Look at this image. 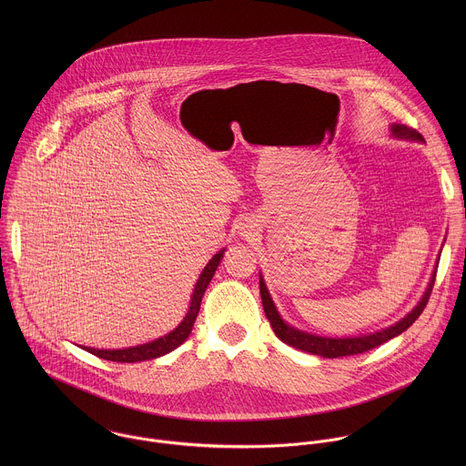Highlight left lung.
<instances>
[{"label":"left lung","instance_id":"obj_1","mask_svg":"<svg viewBox=\"0 0 466 466\" xmlns=\"http://www.w3.org/2000/svg\"><path fill=\"white\" fill-rule=\"evenodd\" d=\"M391 133L395 137L400 139H410V141H423V136L418 133L416 129H410L407 126H401V124H393L391 126ZM434 279H436V270L432 272V278L427 285V290L423 292L420 303L403 318L400 319L399 323H395L393 327L386 329V330H380V332L370 333V335H362V337H346V339H333V337H321V335H314V333L303 332V330H298L290 325H287L279 312L276 310L274 303H272V298L267 290L266 281H264V276L260 274V296H262V305H264V310H266L267 319L272 327V330L276 333V337L279 340H283L285 344L292 346V348H298L301 351H307V353H314V355H321L325 359H335V357H346V355H357V353H364L371 348H377L380 344H384L386 340L397 337L401 332H405L418 318L420 314L423 312L429 298H431V292H432V287H434Z\"/></svg>","mask_w":466,"mask_h":466}]
</instances>
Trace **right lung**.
I'll return each instance as SVG.
<instances>
[{
	"label": "right lung",
	"instance_id": "obj_1",
	"mask_svg": "<svg viewBox=\"0 0 466 466\" xmlns=\"http://www.w3.org/2000/svg\"><path fill=\"white\" fill-rule=\"evenodd\" d=\"M224 257V249H220L208 264L202 268L200 272L199 279L196 283V289H194V294H192V301H190V309L185 316V319L179 323V327L176 330H172L152 342H147V344H139V346H133V348H124V350H96V348H84L87 350L89 353L100 357V359H106V360H113V362H141V360H150V359H156V357H161V355H167L170 353L172 350H176L179 344H183L187 340V337L192 332L194 329V323H196V318L199 314L200 301H202V296H204V290L206 287L209 285L217 267L220 264Z\"/></svg>",
	"mask_w": 466,
	"mask_h": 466
}]
</instances>
